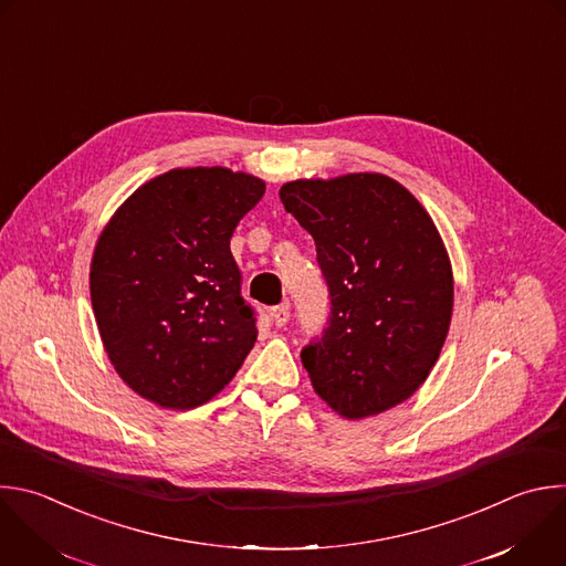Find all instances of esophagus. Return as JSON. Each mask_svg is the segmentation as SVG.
<instances>
[{
  "instance_id": "esophagus-1",
  "label": "esophagus",
  "mask_w": 566,
  "mask_h": 566,
  "mask_svg": "<svg viewBox=\"0 0 566 566\" xmlns=\"http://www.w3.org/2000/svg\"><path fill=\"white\" fill-rule=\"evenodd\" d=\"M289 317H291V306H289V302H282V304H277V306L271 308V319H273L275 326H284V324L289 322Z\"/></svg>"
}]
</instances>
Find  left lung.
<instances>
[{
    "label": "left lung",
    "mask_w": 566,
    "mask_h": 566,
    "mask_svg": "<svg viewBox=\"0 0 566 566\" xmlns=\"http://www.w3.org/2000/svg\"><path fill=\"white\" fill-rule=\"evenodd\" d=\"M280 200L313 235L331 297L326 328L302 348L313 389L350 420L405 402L431 373L453 311L433 220L380 172L289 181Z\"/></svg>",
    "instance_id": "left-lung-1"
}]
</instances>
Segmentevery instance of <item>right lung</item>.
<instances>
[{
  "label": "right lung",
  "mask_w": 566,
  "mask_h": 566,
  "mask_svg": "<svg viewBox=\"0 0 566 566\" xmlns=\"http://www.w3.org/2000/svg\"><path fill=\"white\" fill-rule=\"evenodd\" d=\"M264 181L229 168H175L119 207L91 264V302L119 378L164 409L220 394L258 339L231 253Z\"/></svg>",
  "instance_id": "1"
}]
</instances>
